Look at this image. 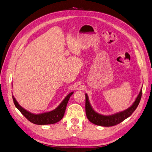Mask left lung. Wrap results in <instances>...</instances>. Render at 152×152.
<instances>
[{
    "mask_svg": "<svg viewBox=\"0 0 152 152\" xmlns=\"http://www.w3.org/2000/svg\"><path fill=\"white\" fill-rule=\"evenodd\" d=\"M142 96V88L135 102L127 109L112 115H102L96 112L89 102L88 97L85 94V112L88 119L93 124L102 126H112L121 123L130 117L139 105Z\"/></svg>",
    "mask_w": 152,
    "mask_h": 152,
    "instance_id": "obj_1",
    "label": "left lung"
}]
</instances>
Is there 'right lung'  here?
Instances as JSON below:
<instances>
[{"mask_svg": "<svg viewBox=\"0 0 152 152\" xmlns=\"http://www.w3.org/2000/svg\"><path fill=\"white\" fill-rule=\"evenodd\" d=\"M74 92H72L65 97L64 99L62 101L61 103L56 108L49 112H44L41 114H33L24 109L18 104L16 99L13 96V100L15 107L17 109L20 111L22 115H24L26 119H28L30 122L35 124H40V125H45V124H50L56 123L63 118L64 115L66 107H67V103Z\"/></svg>", "mask_w": 152, "mask_h": 152, "instance_id": "right-lung-1", "label": "right lung"}]
</instances>
